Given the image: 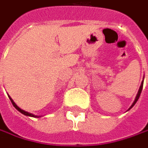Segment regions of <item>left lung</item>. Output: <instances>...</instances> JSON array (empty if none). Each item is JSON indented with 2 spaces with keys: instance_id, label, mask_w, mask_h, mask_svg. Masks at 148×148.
I'll list each match as a JSON object with an SVG mask.
<instances>
[{
  "instance_id": "obj_1",
  "label": "left lung",
  "mask_w": 148,
  "mask_h": 148,
  "mask_svg": "<svg viewBox=\"0 0 148 148\" xmlns=\"http://www.w3.org/2000/svg\"><path fill=\"white\" fill-rule=\"evenodd\" d=\"M143 82H142V84H141V87H140V88H139V91H138V93H137V95H136V99L134 101V103H132V105L131 106V108H132L134 105H135V103H136V101L138 100V99H139V97H140V95H141V92H142V90H143ZM130 108V109H131Z\"/></svg>"
}]
</instances>
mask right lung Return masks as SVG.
<instances>
[{"label": "right lung", "mask_w": 148, "mask_h": 148, "mask_svg": "<svg viewBox=\"0 0 148 148\" xmlns=\"http://www.w3.org/2000/svg\"><path fill=\"white\" fill-rule=\"evenodd\" d=\"M8 97H9L10 100H11V102H12V105H13V106H14V107L16 108L17 110L19 111V112H21L22 114H23L24 115H27V116H31V117H36V118H38V117H39V116H37V115H34V114H30V113H28V112H27V111H24V110H21V109H20V108H19V107H18V106L16 105V103H15L13 102V100H12V99H11V97H10V96H8Z\"/></svg>", "instance_id": "obj_1"}]
</instances>
